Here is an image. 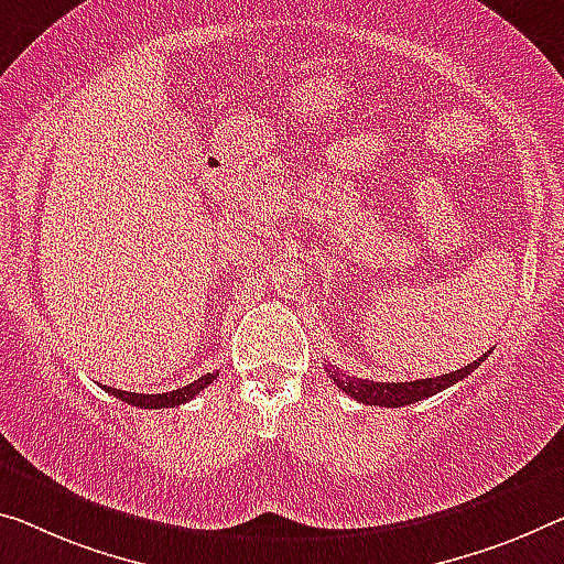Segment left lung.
Masks as SVG:
<instances>
[{
    "mask_svg": "<svg viewBox=\"0 0 564 564\" xmlns=\"http://www.w3.org/2000/svg\"><path fill=\"white\" fill-rule=\"evenodd\" d=\"M489 358V352H484L479 360L469 362V366L458 368L454 372H446V376H436V378H426V380H405V383H376V380H362L348 376V372L337 370L333 366H327L325 372L333 378V383L340 388L343 393H348L355 398L358 403L366 405H383V409H403V405L423 401V398H431L446 388H452L458 380H464L474 368H479L484 360Z\"/></svg>",
    "mask_w": 564,
    "mask_h": 564,
    "instance_id": "1",
    "label": "left lung"
}]
</instances>
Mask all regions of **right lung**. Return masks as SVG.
Returning <instances> with one entry per match:
<instances>
[{"label": "right lung", "instance_id": "add662e5", "mask_svg": "<svg viewBox=\"0 0 564 564\" xmlns=\"http://www.w3.org/2000/svg\"><path fill=\"white\" fill-rule=\"evenodd\" d=\"M216 376H219V372H206V376L194 380V383L176 388V391H169V393H131V391H118V388H110V386H102V388H106V393L120 398V401L128 405H135V409H173V405L192 401L196 393H202L206 386L214 383Z\"/></svg>", "mask_w": 564, "mask_h": 564}]
</instances>
